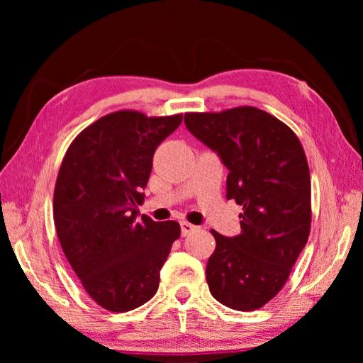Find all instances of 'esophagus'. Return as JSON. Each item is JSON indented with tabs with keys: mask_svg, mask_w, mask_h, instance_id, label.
Returning <instances> with one entry per match:
<instances>
[{
	"mask_svg": "<svg viewBox=\"0 0 363 363\" xmlns=\"http://www.w3.org/2000/svg\"><path fill=\"white\" fill-rule=\"evenodd\" d=\"M195 230H199V227H196V225L187 223V220H182V223H181L182 237H187V235H190V233H194Z\"/></svg>",
	"mask_w": 363,
	"mask_h": 363,
	"instance_id": "34e87169",
	"label": "esophagus"
}]
</instances>
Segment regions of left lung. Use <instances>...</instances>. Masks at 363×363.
I'll return each mask as SVG.
<instances>
[{"instance_id": "8db88e82", "label": "left lung", "mask_w": 363, "mask_h": 363, "mask_svg": "<svg viewBox=\"0 0 363 363\" xmlns=\"http://www.w3.org/2000/svg\"><path fill=\"white\" fill-rule=\"evenodd\" d=\"M186 128L229 169L225 196L243 206L240 235L211 230L206 281L235 311L259 309L285 285L311 230V176L285 123L256 107L186 113Z\"/></svg>"}]
</instances>
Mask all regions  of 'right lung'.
Instances as JSON below:
<instances>
[{
    "label": "right lung",
    "mask_w": 363,
    "mask_h": 363,
    "mask_svg": "<svg viewBox=\"0 0 363 363\" xmlns=\"http://www.w3.org/2000/svg\"><path fill=\"white\" fill-rule=\"evenodd\" d=\"M182 115L121 110L73 140L54 189V224L86 293L104 309L126 312L158 290L160 270L181 235L176 220L139 218L157 147Z\"/></svg>",
    "instance_id": "obj_1"
}]
</instances>
